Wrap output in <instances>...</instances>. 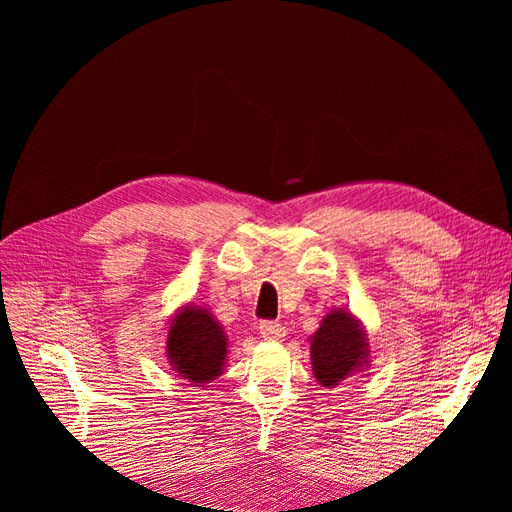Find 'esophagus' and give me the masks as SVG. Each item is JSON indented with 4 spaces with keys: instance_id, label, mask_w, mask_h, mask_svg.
<instances>
[{
    "instance_id": "obj_1",
    "label": "esophagus",
    "mask_w": 512,
    "mask_h": 512,
    "mask_svg": "<svg viewBox=\"0 0 512 512\" xmlns=\"http://www.w3.org/2000/svg\"><path fill=\"white\" fill-rule=\"evenodd\" d=\"M258 331H260L262 339H267V342H284V337H286L284 324L273 322V320H262Z\"/></svg>"
}]
</instances>
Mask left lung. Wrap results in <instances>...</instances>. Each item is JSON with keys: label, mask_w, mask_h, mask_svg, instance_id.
Masks as SVG:
<instances>
[{"label": "left lung", "mask_w": 512, "mask_h": 512, "mask_svg": "<svg viewBox=\"0 0 512 512\" xmlns=\"http://www.w3.org/2000/svg\"><path fill=\"white\" fill-rule=\"evenodd\" d=\"M312 371L324 389L361 374L369 365V339L363 322L348 309L335 307L322 318L318 331L309 337Z\"/></svg>", "instance_id": "8db88e82"}]
</instances>
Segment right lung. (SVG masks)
Here are the masks:
<instances>
[{
    "label": "right lung",
    "mask_w": 512,
    "mask_h": 512,
    "mask_svg": "<svg viewBox=\"0 0 512 512\" xmlns=\"http://www.w3.org/2000/svg\"><path fill=\"white\" fill-rule=\"evenodd\" d=\"M226 354L228 337L207 307L185 303L170 318L166 359L183 380L194 386L213 382L222 376Z\"/></svg>",
    "instance_id": "add662e5"
}]
</instances>
